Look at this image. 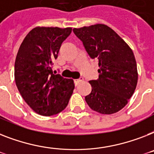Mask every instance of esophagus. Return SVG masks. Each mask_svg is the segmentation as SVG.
I'll use <instances>...</instances> for the list:
<instances>
[{"label": "esophagus", "instance_id": "obj_1", "mask_svg": "<svg viewBox=\"0 0 154 154\" xmlns=\"http://www.w3.org/2000/svg\"><path fill=\"white\" fill-rule=\"evenodd\" d=\"M83 77H81V78H79V79H76V80H74V83H75V85H78V84L80 83V82H81V81H83Z\"/></svg>", "mask_w": 154, "mask_h": 154}]
</instances>
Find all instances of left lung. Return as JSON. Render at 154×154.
<instances>
[{
	"label": "left lung",
	"instance_id": "1",
	"mask_svg": "<svg viewBox=\"0 0 154 154\" xmlns=\"http://www.w3.org/2000/svg\"><path fill=\"white\" fill-rule=\"evenodd\" d=\"M91 58L99 61V78L90 81L92 92L86 103L103 115L116 113L127 105L138 83L135 57L131 47L105 24L73 28Z\"/></svg>",
	"mask_w": 154,
	"mask_h": 154
}]
</instances>
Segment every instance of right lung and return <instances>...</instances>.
I'll return each instance as SVG.
<instances>
[{"label": "right lung", "mask_w": 154, "mask_h": 154, "mask_svg": "<svg viewBox=\"0 0 154 154\" xmlns=\"http://www.w3.org/2000/svg\"><path fill=\"white\" fill-rule=\"evenodd\" d=\"M71 32V27H35L19 48L15 62L16 85L25 102L41 116L63 111L73 94V80L54 74L51 68Z\"/></svg>", "instance_id": "right-lung-1"}]
</instances>
